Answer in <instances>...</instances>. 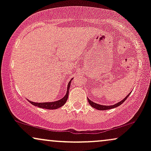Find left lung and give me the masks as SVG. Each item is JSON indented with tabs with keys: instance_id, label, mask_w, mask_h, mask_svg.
Segmentation results:
<instances>
[{
	"instance_id": "obj_1",
	"label": "left lung",
	"mask_w": 151,
	"mask_h": 151,
	"mask_svg": "<svg viewBox=\"0 0 151 151\" xmlns=\"http://www.w3.org/2000/svg\"><path fill=\"white\" fill-rule=\"evenodd\" d=\"M131 92H130L129 94L127 95V96H126L125 98L124 99L121 100V101L118 102V103L116 104H114V105H110V106H105V105H101V104H98L96 103H94V102L91 101V100L89 99H88V101H89V104H90V106H91V107H93V108L97 109V110H108V109H114V108H116V107H118L121 104H122L123 103H124V101H126V99L129 97V96L130 95V93Z\"/></svg>"
}]
</instances>
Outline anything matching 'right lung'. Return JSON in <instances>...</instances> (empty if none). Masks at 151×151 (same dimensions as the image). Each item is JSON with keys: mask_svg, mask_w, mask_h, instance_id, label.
I'll list each match as a JSON object with an SVG mask.
<instances>
[{"mask_svg": "<svg viewBox=\"0 0 151 151\" xmlns=\"http://www.w3.org/2000/svg\"><path fill=\"white\" fill-rule=\"evenodd\" d=\"M73 79V78H72ZM72 79L71 80H72ZM71 80L69 82L68 85H67V93H66L65 96L63 98H62L61 99L58 100V101H55L52 102H44V103H37V102H33L31 101L30 100H28L30 101V104H32V105L35 106L39 107V108H42V109H57L58 108L62 106L67 101V99H68L69 96V90H70V84H71Z\"/></svg>", "mask_w": 151, "mask_h": 151, "instance_id": "right-lung-1", "label": "right lung"}]
</instances>
